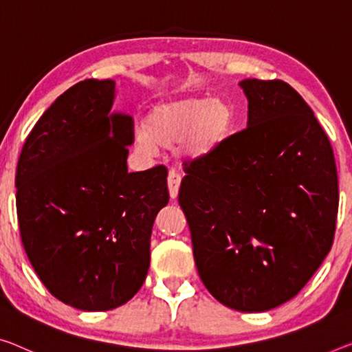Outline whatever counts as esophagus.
I'll return each mask as SVG.
<instances>
[{"label":"esophagus","instance_id":"obj_1","mask_svg":"<svg viewBox=\"0 0 352 352\" xmlns=\"http://www.w3.org/2000/svg\"><path fill=\"white\" fill-rule=\"evenodd\" d=\"M166 182H168L170 197L176 198L177 192H179V186H181V175H179V173H176L175 170H170L168 177H166Z\"/></svg>","mask_w":352,"mask_h":352}]
</instances>
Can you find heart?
Segmentation results:
<instances>
[{"instance_id":"obj_1","label":"heart","mask_w":352,"mask_h":352,"mask_svg":"<svg viewBox=\"0 0 352 352\" xmlns=\"http://www.w3.org/2000/svg\"><path fill=\"white\" fill-rule=\"evenodd\" d=\"M236 122V111L226 99L192 96L155 105L146 126L135 135V146L153 154L155 146L181 142V153L188 159L203 157L223 143Z\"/></svg>"}]
</instances>
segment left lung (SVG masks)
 Here are the masks:
<instances>
[{
  "label": "left lung",
  "instance_id": "1",
  "mask_svg": "<svg viewBox=\"0 0 352 352\" xmlns=\"http://www.w3.org/2000/svg\"><path fill=\"white\" fill-rule=\"evenodd\" d=\"M241 86L248 126L184 164L177 198L201 282L220 304L252 313L293 299L331 252L338 176L296 89L282 80Z\"/></svg>",
  "mask_w": 352,
  "mask_h": 352
}]
</instances>
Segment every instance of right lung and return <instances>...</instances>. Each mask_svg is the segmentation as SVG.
Instances as JSON below:
<instances>
[{
  "instance_id": "obj_1",
  "label": "right lung",
  "mask_w": 352,
  "mask_h": 352,
  "mask_svg": "<svg viewBox=\"0 0 352 352\" xmlns=\"http://www.w3.org/2000/svg\"><path fill=\"white\" fill-rule=\"evenodd\" d=\"M115 82L85 80L53 102L20 153L21 244L45 288L70 307L105 311L138 293L151 231L166 206L165 165L129 173L133 120L110 115Z\"/></svg>"
}]
</instances>
